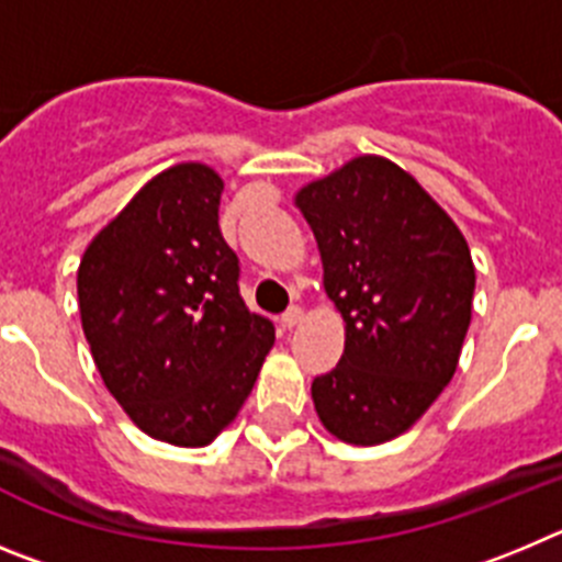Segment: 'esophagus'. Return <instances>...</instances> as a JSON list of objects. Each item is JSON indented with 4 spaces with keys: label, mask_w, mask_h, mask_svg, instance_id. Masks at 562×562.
<instances>
[{
    "label": "esophagus",
    "mask_w": 562,
    "mask_h": 562,
    "mask_svg": "<svg viewBox=\"0 0 562 562\" xmlns=\"http://www.w3.org/2000/svg\"><path fill=\"white\" fill-rule=\"evenodd\" d=\"M280 322H282V325H285V327L300 325V322H302V307L291 305V307H288L285 313H282V316H280Z\"/></svg>",
    "instance_id": "34e87169"
}]
</instances>
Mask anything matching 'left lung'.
<instances>
[{"mask_svg": "<svg viewBox=\"0 0 562 562\" xmlns=\"http://www.w3.org/2000/svg\"><path fill=\"white\" fill-rule=\"evenodd\" d=\"M296 204L347 325L341 361L313 378V406L344 442H386L457 372L476 288L470 249L431 195L378 156L313 181Z\"/></svg>", "mask_w": 562, "mask_h": 562, "instance_id": "left-lung-1", "label": "left lung"}]
</instances>
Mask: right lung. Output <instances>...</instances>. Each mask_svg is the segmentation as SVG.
Listing matches in <instances>:
<instances>
[{
    "instance_id": "right-lung-1",
    "label": "right lung",
    "mask_w": 562,
    "mask_h": 562,
    "mask_svg": "<svg viewBox=\"0 0 562 562\" xmlns=\"http://www.w3.org/2000/svg\"><path fill=\"white\" fill-rule=\"evenodd\" d=\"M224 181L176 165L86 249L78 302L103 383L145 434L206 445L249 397L274 344L240 296V260L218 226Z\"/></svg>"
}]
</instances>
